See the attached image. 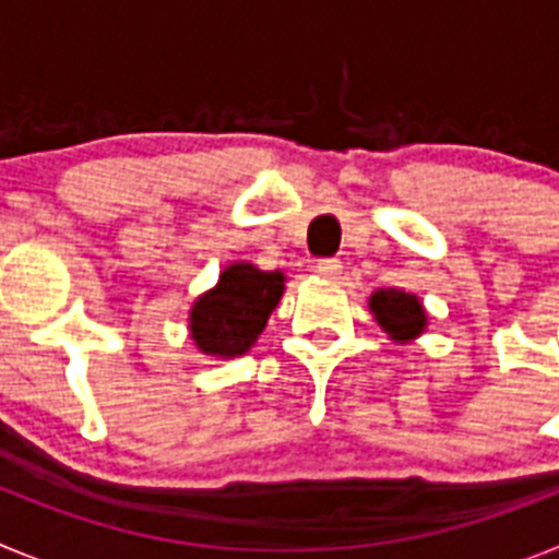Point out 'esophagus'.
Masks as SVG:
<instances>
[{
	"instance_id": "34e87169",
	"label": "esophagus",
	"mask_w": 559,
	"mask_h": 559,
	"mask_svg": "<svg viewBox=\"0 0 559 559\" xmlns=\"http://www.w3.org/2000/svg\"><path fill=\"white\" fill-rule=\"evenodd\" d=\"M316 274L335 280V276L341 274V260H335V257H324V260H319V263H316Z\"/></svg>"
}]
</instances>
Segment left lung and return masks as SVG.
<instances>
[{"label": "left lung", "mask_w": 559, "mask_h": 559, "mask_svg": "<svg viewBox=\"0 0 559 559\" xmlns=\"http://www.w3.org/2000/svg\"><path fill=\"white\" fill-rule=\"evenodd\" d=\"M369 310L378 319V324L392 335L394 341L417 338L428 324V316L423 302L414 294L400 288H380L369 296Z\"/></svg>", "instance_id": "obj_1"}]
</instances>
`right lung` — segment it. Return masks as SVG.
Wrapping results in <instances>:
<instances>
[{"mask_svg":"<svg viewBox=\"0 0 559 559\" xmlns=\"http://www.w3.org/2000/svg\"><path fill=\"white\" fill-rule=\"evenodd\" d=\"M285 290L283 271H260L251 263H231L218 285L195 299L190 333L195 347L215 358H235L265 330L271 310Z\"/></svg>","mask_w":559,"mask_h":559,"instance_id":"1","label":"right lung"}]
</instances>
